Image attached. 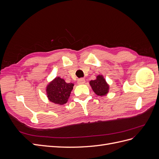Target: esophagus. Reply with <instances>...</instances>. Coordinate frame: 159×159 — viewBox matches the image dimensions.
<instances>
[{"mask_svg": "<svg viewBox=\"0 0 159 159\" xmlns=\"http://www.w3.org/2000/svg\"><path fill=\"white\" fill-rule=\"evenodd\" d=\"M85 82V80L84 78H80L78 80V84H84Z\"/></svg>", "mask_w": 159, "mask_h": 159, "instance_id": "34e87169", "label": "esophagus"}]
</instances>
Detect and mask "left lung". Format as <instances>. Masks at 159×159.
Segmentation results:
<instances>
[{
	"instance_id": "obj_1",
	"label": "left lung",
	"mask_w": 159,
	"mask_h": 159,
	"mask_svg": "<svg viewBox=\"0 0 159 159\" xmlns=\"http://www.w3.org/2000/svg\"><path fill=\"white\" fill-rule=\"evenodd\" d=\"M89 84L96 95L103 96L109 92V86L102 75H99L95 80H91Z\"/></svg>"
}]
</instances>
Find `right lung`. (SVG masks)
Here are the masks:
<instances>
[{
	"instance_id": "1",
	"label": "right lung",
	"mask_w": 159,
	"mask_h": 159,
	"mask_svg": "<svg viewBox=\"0 0 159 159\" xmlns=\"http://www.w3.org/2000/svg\"><path fill=\"white\" fill-rule=\"evenodd\" d=\"M74 85V84H68L64 79L56 77L47 85V97L52 103L64 105L68 102Z\"/></svg>"
}]
</instances>
